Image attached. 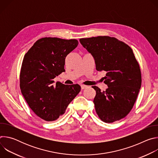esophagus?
Masks as SVG:
<instances>
[{"label": "esophagus", "mask_w": 158, "mask_h": 158, "mask_svg": "<svg viewBox=\"0 0 158 158\" xmlns=\"http://www.w3.org/2000/svg\"><path fill=\"white\" fill-rule=\"evenodd\" d=\"M81 89H86V88L88 87V86L85 85H81Z\"/></svg>", "instance_id": "1"}]
</instances>
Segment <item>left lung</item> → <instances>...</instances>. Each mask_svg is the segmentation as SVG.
I'll use <instances>...</instances> for the list:
<instances>
[{
	"label": "left lung",
	"instance_id": "1",
	"mask_svg": "<svg viewBox=\"0 0 158 158\" xmlns=\"http://www.w3.org/2000/svg\"><path fill=\"white\" fill-rule=\"evenodd\" d=\"M79 41L93 57L96 70L106 72V91L93 86L96 91L93 101L96 113L108 123L124 118L131 110L141 86L140 67L132 50L109 36L82 38Z\"/></svg>",
	"mask_w": 158,
	"mask_h": 158
}]
</instances>
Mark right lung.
<instances>
[{
  "instance_id": "add662e5",
  "label": "right lung",
  "mask_w": 158,
  "mask_h": 158,
  "mask_svg": "<svg viewBox=\"0 0 158 158\" xmlns=\"http://www.w3.org/2000/svg\"><path fill=\"white\" fill-rule=\"evenodd\" d=\"M78 46L76 39L44 37L25 54L20 74L21 93L41 119L55 121L81 91L79 84L65 85L53 79L65 71L66 56Z\"/></svg>"
}]
</instances>
